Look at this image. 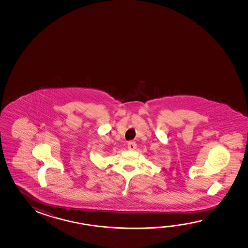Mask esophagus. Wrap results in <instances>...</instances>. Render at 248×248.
<instances>
[{
  "label": "esophagus",
  "instance_id": "esophagus-1",
  "mask_svg": "<svg viewBox=\"0 0 248 248\" xmlns=\"http://www.w3.org/2000/svg\"><path fill=\"white\" fill-rule=\"evenodd\" d=\"M136 147H137V143H136L135 141H130V142H128V149L129 150H134V149H136Z\"/></svg>",
  "mask_w": 248,
  "mask_h": 248
}]
</instances>
